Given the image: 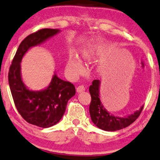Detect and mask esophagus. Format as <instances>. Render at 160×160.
I'll list each match as a JSON object with an SVG mask.
<instances>
[{
    "label": "esophagus",
    "mask_w": 160,
    "mask_h": 160,
    "mask_svg": "<svg viewBox=\"0 0 160 160\" xmlns=\"http://www.w3.org/2000/svg\"><path fill=\"white\" fill-rule=\"evenodd\" d=\"M76 91H77V92H78V93H82V92L85 91V87H84L83 85L78 86V87L77 88Z\"/></svg>",
    "instance_id": "1"
}]
</instances>
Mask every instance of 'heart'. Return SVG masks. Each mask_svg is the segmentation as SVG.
Segmentation results:
<instances>
[{
	"mask_svg": "<svg viewBox=\"0 0 160 160\" xmlns=\"http://www.w3.org/2000/svg\"><path fill=\"white\" fill-rule=\"evenodd\" d=\"M95 48L93 47L85 48L81 50V57L86 61H89L94 57ZM67 71L72 77H76L82 74L84 71V67L81 60L76 55H69L67 62Z\"/></svg>",
	"mask_w": 160,
	"mask_h": 160,
	"instance_id": "1",
	"label": "heart"
}]
</instances>
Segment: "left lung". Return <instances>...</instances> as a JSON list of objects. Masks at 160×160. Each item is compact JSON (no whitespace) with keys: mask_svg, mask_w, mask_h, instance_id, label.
I'll use <instances>...</instances> for the list:
<instances>
[{"mask_svg":"<svg viewBox=\"0 0 160 160\" xmlns=\"http://www.w3.org/2000/svg\"><path fill=\"white\" fill-rule=\"evenodd\" d=\"M101 82L93 80L89 88V92L91 96V102L90 104L89 112L91 121L99 129L105 131H117L123 129L132 123L140 115L144 106H142L138 110L128 115L119 117L111 114L106 109L100 100L99 87Z\"/></svg>","mask_w":160,"mask_h":160,"instance_id":"left-lung-1","label":"left lung"}]
</instances>
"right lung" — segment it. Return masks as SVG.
Wrapping results in <instances>:
<instances>
[{
    "label": "right lung",
    "mask_w": 160,
    "mask_h": 160,
    "mask_svg": "<svg viewBox=\"0 0 160 160\" xmlns=\"http://www.w3.org/2000/svg\"><path fill=\"white\" fill-rule=\"evenodd\" d=\"M60 32L59 29L45 28L28 36L18 46L9 71V88L18 113L28 123L42 128L51 127L61 121L69 99L76 94V88L54 72L46 88L30 89L22 80L21 63L32 47L42 44Z\"/></svg>",
    "instance_id": "1"
}]
</instances>
